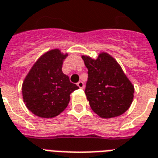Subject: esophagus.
Returning a JSON list of instances; mask_svg holds the SVG:
<instances>
[{"label":"esophagus","mask_w":158,"mask_h":158,"mask_svg":"<svg viewBox=\"0 0 158 158\" xmlns=\"http://www.w3.org/2000/svg\"><path fill=\"white\" fill-rule=\"evenodd\" d=\"M77 85H78L80 89H83L85 87V85H84V83H83L82 81H79V82L77 83Z\"/></svg>","instance_id":"34e87169"}]
</instances>
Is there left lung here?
I'll return each instance as SVG.
<instances>
[{
	"instance_id": "8db88e82",
	"label": "left lung",
	"mask_w": 158,
	"mask_h": 158,
	"mask_svg": "<svg viewBox=\"0 0 158 158\" xmlns=\"http://www.w3.org/2000/svg\"><path fill=\"white\" fill-rule=\"evenodd\" d=\"M88 69L85 93L91 109L102 118L121 115L129 109L134 87L111 56L100 53L96 60L82 56Z\"/></svg>"
}]
</instances>
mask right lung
<instances>
[{"mask_svg":"<svg viewBox=\"0 0 158 158\" xmlns=\"http://www.w3.org/2000/svg\"><path fill=\"white\" fill-rule=\"evenodd\" d=\"M67 56L58 49L46 52L35 63L24 79L23 100L34 115L55 117L68 106L70 94L79 89L62 71Z\"/></svg>","mask_w":158,"mask_h":158,"instance_id":"obj_1","label":"right lung"}]
</instances>
